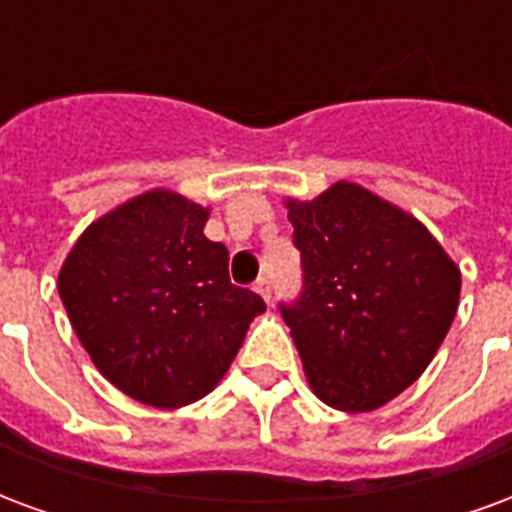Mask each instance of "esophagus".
<instances>
[{"label":"esophagus","mask_w":512,"mask_h":512,"mask_svg":"<svg viewBox=\"0 0 512 512\" xmlns=\"http://www.w3.org/2000/svg\"><path fill=\"white\" fill-rule=\"evenodd\" d=\"M255 290L263 295L266 301H271V293H274V282H271V276H260V279L255 282Z\"/></svg>","instance_id":"34e87169"}]
</instances>
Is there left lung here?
Listing matches in <instances>:
<instances>
[{
    "instance_id": "8db88e82",
    "label": "left lung",
    "mask_w": 512,
    "mask_h": 512,
    "mask_svg": "<svg viewBox=\"0 0 512 512\" xmlns=\"http://www.w3.org/2000/svg\"><path fill=\"white\" fill-rule=\"evenodd\" d=\"M287 208L304 285L279 312L306 380L336 410H377L437 355L461 274L418 219L358 184Z\"/></svg>"
}]
</instances>
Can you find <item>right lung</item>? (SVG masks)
Returning <instances> with one entry per match:
<instances>
[{"mask_svg": "<svg viewBox=\"0 0 512 512\" xmlns=\"http://www.w3.org/2000/svg\"><path fill=\"white\" fill-rule=\"evenodd\" d=\"M208 211L154 189L97 219L59 274V295L94 366L135 401L176 410L230 369L266 304L227 274Z\"/></svg>", "mask_w": 512, "mask_h": 512, "instance_id": "right-lung-1", "label": "right lung"}]
</instances>
